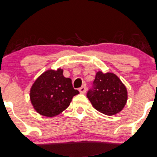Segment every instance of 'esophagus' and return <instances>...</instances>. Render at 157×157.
Segmentation results:
<instances>
[{"label":"esophagus","instance_id":"obj_1","mask_svg":"<svg viewBox=\"0 0 157 157\" xmlns=\"http://www.w3.org/2000/svg\"><path fill=\"white\" fill-rule=\"evenodd\" d=\"M79 91H80V93H82V94L85 93L86 91V85L82 86L79 89Z\"/></svg>","mask_w":157,"mask_h":157}]
</instances>
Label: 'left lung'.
<instances>
[{"mask_svg": "<svg viewBox=\"0 0 157 157\" xmlns=\"http://www.w3.org/2000/svg\"><path fill=\"white\" fill-rule=\"evenodd\" d=\"M86 96L97 110L110 116L119 113L124 108L127 101V90L114 74L98 71Z\"/></svg>", "mask_w": 157, "mask_h": 157, "instance_id": "1", "label": "left lung"}]
</instances>
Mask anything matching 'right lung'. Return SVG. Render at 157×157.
I'll use <instances>...</instances> for the list:
<instances>
[{"label": "right lung", "instance_id": "obj_1", "mask_svg": "<svg viewBox=\"0 0 157 157\" xmlns=\"http://www.w3.org/2000/svg\"><path fill=\"white\" fill-rule=\"evenodd\" d=\"M79 91L74 90L71 80L63 76V70H49L36 80L31 86V101L40 114L54 117L70 105Z\"/></svg>", "mask_w": 157, "mask_h": 157}]
</instances>
